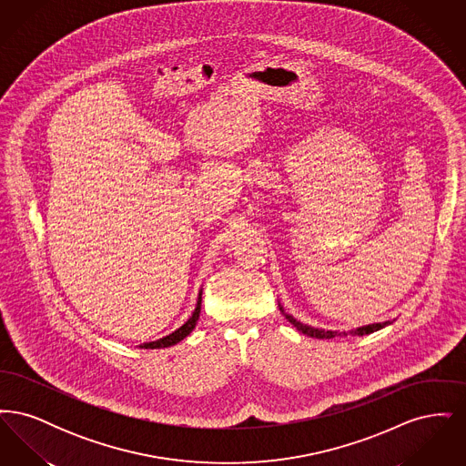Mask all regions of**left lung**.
I'll return each mask as SVG.
<instances>
[{"instance_id": "1", "label": "left lung", "mask_w": 466, "mask_h": 466, "mask_svg": "<svg viewBox=\"0 0 466 466\" xmlns=\"http://www.w3.org/2000/svg\"><path fill=\"white\" fill-rule=\"evenodd\" d=\"M278 306H279V310L283 312V316L289 319V323H291L299 332H302L304 335H309V337H314V339H333V337H337V335H344V337H346V335H369V333L377 332V330H380V329H384V327H388V325H391V323L395 321V318H393V319L380 321V323L361 325V327H356V329H351V330H325V329H316V327H310L308 323L299 321L297 318H293L291 314H289L281 304H278Z\"/></svg>"}]
</instances>
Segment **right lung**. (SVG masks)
<instances>
[{
  "label": "right lung",
  "mask_w": 466,
  "mask_h": 466,
  "mask_svg": "<svg viewBox=\"0 0 466 466\" xmlns=\"http://www.w3.org/2000/svg\"><path fill=\"white\" fill-rule=\"evenodd\" d=\"M200 302H202V289H199V295H198L196 309H194L192 316H190L179 329H177L173 333H169V335H166V337H162V339H157V340H152V342H145V344H141L139 348H141V350H160V348L175 346L179 340H183L187 335H190V332H192V330L196 329V325H198V319H199L200 314Z\"/></svg>",
  "instance_id": "1"
}]
</instances>
